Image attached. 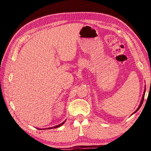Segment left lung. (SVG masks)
Returning a JSON list of instances; mask_svg holds the SVG:
<instances>
[{"label":"left lung","mask_w":151,"mask_h":151,"mask_svg":"<svg viewBox=\"0 0 151 151\" xmlns=\"http://www.w3.org/2000/svg\"><path fill=\"white\" fill-rule=\"evenodd\" d=\"M145 93H144V94H143V96H142V100H141V102H140V105H139V106L138 107V109L136 110V111H135L134 113H135V112H136L137 111H138L139 110V109L140 108V106H141V105H142V103H143V101H144V98H145Z\"/></svg>","instance_id":"1"}]
</instances>
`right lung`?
<instances>
[{
  "instance_id": "add662e5",
  "label": "right lung",
  "mask_w": 151,
  "mask_h": 151,
  "mask_svg": "<svg viewBox=\"0 0 151 151\" xmlns=\"http://www.w3.org/2000/svg\"><path fill=\"white\" fill-rule=\"evenodd\" d=\"M64 122H65V121H64L63 122H62V123H61V124L57 125V126H55V127H51V128H49V129H55V128H58V127H60V126H61V125L63 124Z\"/></svg>"
}]
</instances>
